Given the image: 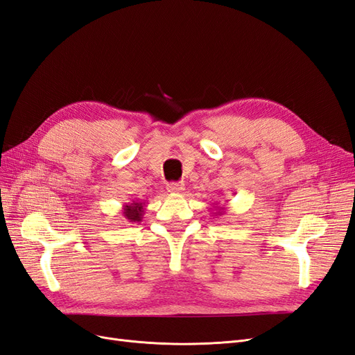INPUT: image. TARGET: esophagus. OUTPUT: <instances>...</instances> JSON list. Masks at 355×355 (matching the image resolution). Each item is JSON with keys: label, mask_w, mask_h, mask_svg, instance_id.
<instances>
[{"label": "esophagus", "mask_w": 355, "mask_h": 355, "mask_svg": "<svg viewBox=\"0 0 355 355\" xmlns=\"http://www.w3.org/2000/svg\"><path fill=\"white\" fill-rule=\"evenodd\" d=\"M185 189V185L182 182H171V184L167 185L168 192H182Z\"/></svg>", "instance_id": "esophagus-1"}]
</instances>
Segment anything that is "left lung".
<instances>
[{
  "label": "left lung",
  "mask_w": 355,
  "mask_h": 355,
  "mask_svg": "<svg viewBox=\"0 0 355 355\" xmlns=\"http://www.w3.org/2000/svg\"><path fill=\"white\" fill-rule=\"evenodd\" d=\"M213 216H222V214L225 213V210H227V207H223V206H219V204H214L213 206Z\"/></svg>",
  "instance_id": "8db88e82"
}]
</instances>
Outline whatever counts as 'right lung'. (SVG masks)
<instances>
[{"mask_svg":"<svg viewBox=\"0 0 355 355\" xmlns=\"http://www.w3.org/2000/svg\"><path fill=\"white\" fill-rule=\"evenodd\" d=\"M145 202L144 201H132L125 202L123 206V216L128 222H142L144 213H145Z\"/></svg>","mask_w":355,"mask_h":355,"instance_id":"add662e5","label":"right lung"}]
</instances>
